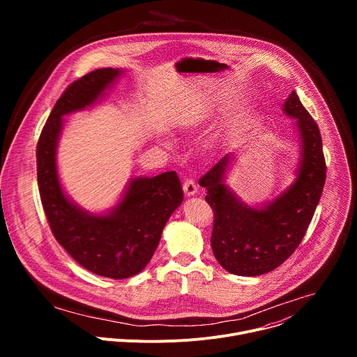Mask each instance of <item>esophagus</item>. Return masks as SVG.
I'll return each mask as SVG.
<instances>
[{"label":"esophagus","instance_id":"1","mask_svg":"<svg viewBox=\"0 0 357 357\" xmlns=\"http://www.w3.org/2000/svg\"><path fill=\"white\" fill-rule=\"evenodd\" d=\"M183 192L186 196H193L197 192V186L192 179H188L183 182Z\"/></svg>","mask_w":357,"mask_h":357}]
</instances>
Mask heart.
Here are the masks:
<instances>
[{
    "instance_id": "heart-1",
    "label": "heart",
    "mask_w": 357,
    "mask_h": 357,
    "mask_svg": "<svg viewBox=\"0 0 357 357\" xmlns=\"http://www.w3.org/2000/svg\"><path fill=\"white\" fill-rule=\"evenodd\" d=\"M165 145H167V146H168V148H172V144H171V142H168V141H167V142H165Z\"/></svg>"
}]
</instances>
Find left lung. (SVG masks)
I'll return each mask as SVG.
<instances>
[{
  "mask_svg": "<svg viewBox=\"0 0 357 357\" xmlns=\"http://www.w3.org/2000/svg\"><path fill=\"white\" fill-rule=\"evenodd\" d=\"M285 116L295 119L301 157L295 181L266 205L251 208L226 185L234 154H226L199 179L215 212L212 250L229 273L244 277L267 274L296 250L319 203L326 165L319 128L295 91L285 100Z\"/></svg>",
  "mask_w": 357,
  "mask_h": 357,
  "instance_id": "obj_1",
  "label": "left lung"
}]
</instances>
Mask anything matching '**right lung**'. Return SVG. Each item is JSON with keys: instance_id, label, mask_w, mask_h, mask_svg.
<instances>
[{"instance_id": "obj_1", "label": "right lung", "mask_w": 357, "mask_h": 357, "mask_svg": "<svg viewBox=\"0 0 357 357\" xmlns=\"http://www.w3.org/2000/svg\"><path fill=\"white\" fill-rule=\"evenodd\" d=\"M121 73L113 68L97 69L73 82L56 101L36 146L40 200L55 238L83 268L114 280L132 277L145 268L168 219L183 200L174 171L132 178L121 200L105 215L86 212L62 189L56 167L62 117L93 106Z\"/></svg>"}]
</instances>
